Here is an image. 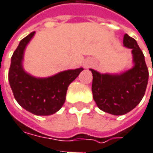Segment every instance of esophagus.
Masks as SVG:
<instances>
[{
    "label": "esophagus",
    "instance_id": "34e87169",
    "mask_svg": "<svg viewBox=\"0 0 153 153\" xmlns=\"http://www.w3.org/2000/svg\"><path fill=\"white\" fill-rule=\"evenodd\" d=\"M83 65H84V67L85 68H88V67H90L91 65H93V63L91 62V61H86V62H84V64H83Z\"/></svg>",
    "mask_w": 153,
    "mask_h": 153
}]
</instances>
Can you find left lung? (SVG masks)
I'll use <instances>...</instances> for the list:
<instances>
[{
	"label": "left lung",
	"mask_w": 153,
	"mask_h": 153,
	"mask_svg": "<svg viewBox=\"0 0 153 153\" xmlns=\"http://www.w3.org/2000/svg\"><path fill=\"white\" fill-rule=\"evenodd\" d=\"M123 44L131 50V68L120 74H102L89 69L95 103L101 110L115 116L125 115L137 107L145 95L149 78L145 56L137 41L125 34Z\"/></svg>",
	"instance_id": "left-lung-1"
}]
</instances>
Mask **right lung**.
<instances>
[{"label":"right lung","instance_id":"obj_1","mask_svg":"<svg viewBox=\"0 0 153 153\" xmlns=\"http://www.w3.org/2000/svg\"><path fill=\"white\" fill-rule=\"evenodd\" d=\"M35 33L22 39L14 51L8 81L15 99L24 109L36 116H51L61 108L68 86L83 68L65 70L49 77H36L26 72L23 67L24 51Z\"/></svg>","mask_w":153,"mask_h":153}]
</instances>
